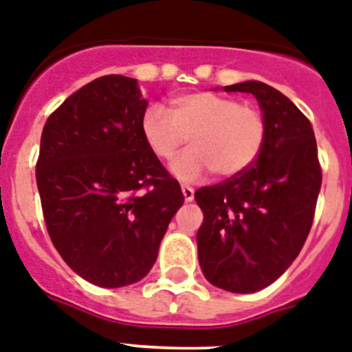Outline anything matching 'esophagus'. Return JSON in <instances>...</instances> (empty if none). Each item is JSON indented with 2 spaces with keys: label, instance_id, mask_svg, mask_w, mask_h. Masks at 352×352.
I'll return each mask as SVG.
<instances>
[{
  "label": "esophagus",
  "instance_id": "obj_1",
  "mask_svg": "<svg viewBox=\"0 0 352 352\" xmlns=\"http://www.w3.org/2000/svg\"><path fill=\"white\" fill-rule=\"evenodd\" d=\"M182 192L183 197H185V201H192L194 199V188L188 187V185H182Z\"/></svg>",
  "mask_w": 352,
  "mask_h": 352
}]
</instances>
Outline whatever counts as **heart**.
Instances as JSON below:
<instances>
[{
	"label": "heart",
	"instance_id": "1",
	"mask_svg": "<svg viewBox=\"0 0 352 352\" xmlns=\"http://www.w3.org/2000/svg\"><path fill=\"white\" fill-rule=\"evenodd\" d=\"M140 131L151 153L160 160H173L187 140L192 144L173 165L182 179L212 173L230 178L250 169L259 158L266 140V120L259 107L239 104L214 91L174 95L169 113L149 106L142 115Z\"/></svg>",
	"mask_w": 352,
	"mask_h": 352
}]
</instances>
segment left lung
I'll return each mask as SVG.
<instances>
[{"label": "left lung", "mask_w": 352, "mask_h": 352, "mask_svg": "<svg viewBox=\"0 0 352 352\" xmlns=\"http://www.w3.org/2000/svg\"><path fill=\"white\" fill-rule=\"evenodd\" d=\"M225 91L257 98L266 140L250 169L194 194L203 210L197 259L214 286L254 293L277 280L300 254L322 169L311 122L286 95L259 80L225 86Z\"/></svg>", "instance_id": "1"}]
</instances>
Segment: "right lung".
Masks as SVG:
<instances>
[{
	"label": "right lung",
	"instance_id": "right-lung-1",
	"mask_svg": "<svg viewBox=\"0 0 352 352\" xmlns=\"http://www.w3.org/2000/svg\"><path fill=\"white\" fill-rule=\"evenodd\" d=\"M136 78L104 75L69 95L41 135L36 179L46 230L75 274L100 287L138 283L158 257L179 183L145 144Z\"/></svg>",
	"mask_w": 352,
	"mask_h": 352
}]
</instances>
